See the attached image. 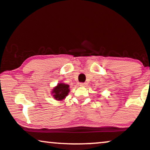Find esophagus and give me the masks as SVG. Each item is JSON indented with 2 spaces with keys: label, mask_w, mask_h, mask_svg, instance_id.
I'll use <instances>...</instances> for the list:
<instances>
[{
  "label": "esophagus",
  "mask_w": 150,
  "mask_h": 150,
  "mask_svg": "<svg viewBox=\"0 0 150 150\" xmlns=\"http://www.w3.org/2000/svg\"><path fill=\"white\" fill-rule=\"evenodd\" d=\"M80 86L82 87H86L87 86V84L85 82H81V83H80Z\"/></svg>",
  "instance_id": "esophagus-1"
}]
</instances>
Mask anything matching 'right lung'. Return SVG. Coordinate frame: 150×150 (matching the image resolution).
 Listing matches in <instances>:
<instances>
[{
  "label": "right lung",
  "mask_w": 150,
  "mask_h": 150,
  "mask_svg": "<svg viewBox=\"0 0 150 150\" xmlns=\"http://www.w3.org/2000/svg\"><path fill=\"white\" fill-rule=\"evenodd\" d=\"M69 91V85L64 84V83H59L57 86L52 89V94L54 99L62 101L65 99Z\"/></svg>",
  "instance_id": "right-lung-1"
}]
</instances>
